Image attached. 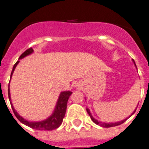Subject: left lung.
I'll return each mask as SVG.
<instances>
[{
	"label": "left lung",
	"mask_w": 149,
	"mask_h": 149,
	"mask_svg": "<svg viewBox=\"0 0 149 149\" xmlns=\"http://www.w3.org/2000/svg\"><path fill=\"white\" fill-rule=\"evenodd\" d=\"M133 62H134V61H133ZM134 64H135V62H134ZM136 110H135V111H134V112H133L132 114H134V113H135ZM87 113H88V114H89V115H90V118H91V120H92L93 121L94 123H95V124H97V125L101 126V127H115V126L120 125V124H123V123H124V122H125L126 120H127V119H124V120H122V121L117 122V123H111V124H110V123H109H109H102V122L98 121V120H96V119H94L92 115H91V114H90V110H89L88 109H87ZM132 114H131V115H132Z\"/></svg>",
	"instance_id": "1"
}]
</instances>
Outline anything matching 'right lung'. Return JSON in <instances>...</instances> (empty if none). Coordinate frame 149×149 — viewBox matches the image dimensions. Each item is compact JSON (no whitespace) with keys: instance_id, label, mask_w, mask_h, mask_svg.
Wrapping results in <instances>:
<instances>
[{"instance_id":"add662e5","label":"right lung","mask_w":149,"mask_h":149,"mask_svg":"<svg viewBox=\"0 0 149 149\" xmlns=\"http://www.w3.org/2000/svg\"><path fill=\"white\" fill-rule=\"evenodd\" d=\"M33 52L32 48H29V49H26L25 52H24L22 54L19 56V59H22L23 57L26 56L31 54ZM19 61H17V62L15 63V65H13V68L12 72H11V75L12 76L13 73L15 68L16 67L17 64L19 63ZM72 93L70 92V91H65V92H62L60 93V96L59 97V100L57 102L56 106V109L54 110V112L53 113L51 116L48 118L47 119H46L44 120H42V121L39 122H30L28 121V120H25L24 118H22L19 114H18V113L16 112V110L14 109L12 103L10 102V105L12 106L13 111L15 116L16 117L18 120H19L21 123H22L25 125L28 126L29 127L32 128V129L38 130H55L56 128H58L59 126L62 124V120H63V118L65 117V114L66 112V108H67V102H68V98L69 96L72 95ZM8 96L9 100H10V89H8Z\"/></svg>"}]
</instances>
